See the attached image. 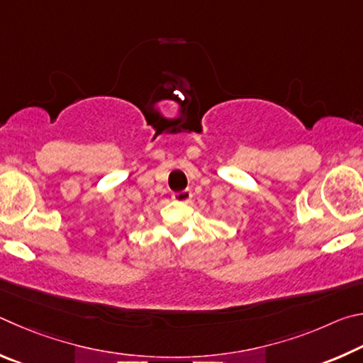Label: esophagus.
<instances>
[{
    "mask_svg": "<svg viewBox=\"0 0 363 363\" xmlns=\"http://www.w3.org/2000/svg\"><path fill=\"white\" fill-rule=\"evenodd\" d=\"M172 198H174V201H177V202H188L193 198V193H191V189H183V191H177L172 194Z\"/></svg>",
    "mask_w": 363,
    "mask_h": 363,
    "instance_id": "1",
    "label": "esophagus"
}]
</instances>
